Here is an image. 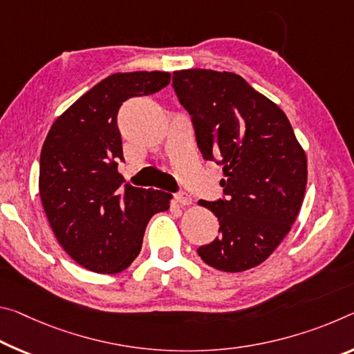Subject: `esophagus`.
<instances>
[{
    "label": "esophagus",
    "mask_w": 354,
    "mask_h": 354,
    "mask_svg": "<svg viewBox=\"0 0 354 354\" xmlns=\"http://www.w3.org/2000/svg\"><path fill=\"white\" fill-rule=\"evenodd\" d=\"M175 200H176V203H179L181 206L192 205V197H190V195L186 194V192H178V194H175Z\"/></svg>",
    "instance_id": "obj_1"
}]
</instances>
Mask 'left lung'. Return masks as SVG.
Listing matches in <instances>:
<instances>
[{
	"instance_id": "obj_1",
	"label": "left lung",
	"mask_w": 354,
	"mask_h": 354,
	"mask_svg": "<svg viewBox=\"0 0 354 354\" xmlns=\"http://www.w3.org/2000/svg\"><path fill=\"white\" fill-rule=\"evenodd\" d=\"M205 160L222 165L223 198L200 200L214 212L218 236L197 249L225 272L255 268L276 250L299 214L307 159L287 115L233 72H173Z\"/></svg>"
}]
</instances>
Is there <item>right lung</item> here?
<instances>
[{"instance_id": "obj_1", "label": "right lung", "mask_w": 354, "mask_h": 354, "mask_svg": "<svg viewBox=\"0 0 354 354\" xmlns=\"http://www.w3.org/2000/svg\"><path fill=\"white\" fill-rule=\"evenodd\" d=\"M168 72H126L99 82L53 122L39 162V194L58 243L89 271L116 274L140 254L145 228L170 207L164 190L133 187L124 162L118 111L122 102L160 91Z\"/></svg>"}]
</instances>
